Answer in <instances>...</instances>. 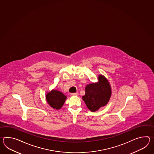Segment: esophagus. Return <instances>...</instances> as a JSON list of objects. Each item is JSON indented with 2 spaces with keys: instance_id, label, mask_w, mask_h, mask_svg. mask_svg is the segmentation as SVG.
Instances as JSON below:
<instances>
[{
  "instance_id": "34e87169",
  "label": "esophagus",
  "mask_w": 154,
  "mask_h": 154,
  "mask_svg": "<svg viewBox=\"0 0 154 154\" xmlns=\"http://www.w3.org/2000/svg\"><path fill=\"white\" fill-rule=\"evenodd\" d=\"M71 95L73 96H79V93H73L71 94Z\"/></svg>"
}]
</instances>
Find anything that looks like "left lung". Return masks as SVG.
Masks as SVG:
<instances>
[{"mask_svg":"<svg viewBox=\"0 0 154 154\" xmlns=\"http://www.w3.org/2000/svg\"><path fill=\"white\" fill-rule=\"evenodd\" d=\"M98 79V82L87 85L85 95L82 96L88 109L93 112L106 106L112 95L111 86L106 77L99 75Z\"/></svg>","mask_w":154,"mask_h":154,"instance_id":"obj_1","label":"left lung"}]
</instances>
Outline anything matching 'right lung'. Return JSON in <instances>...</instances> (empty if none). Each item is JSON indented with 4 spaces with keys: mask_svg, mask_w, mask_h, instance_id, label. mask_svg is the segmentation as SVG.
<instances>
[{
    "mask_svg": "<svg viewBox=\"0 0 154 154\" xmlns=\"http://www.w3.org/2000/svg\"><path fill=\"white\" fill-rule=\"evenodd\" d=\"M66 99L67 97L63 93L56 89H52L46 94L47 102L54 109H60Z\"/></svg>",
    "mask_w": 154,
    "mask_h": 154,
    "instance_id": "obj_1",
    "label": "right lung"
}]
</instances>
